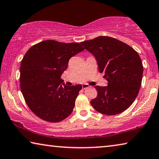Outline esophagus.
I'll list each match as a JSON object with an SVG mask.
<instances>
[{"label":"esophagus","instance_id":"34e87169","mask_svg":"<svg viewBox=\"0 0 159 159\" xmlns=\"http://www.w3.org/2000/svg\"><path fill=\"white\" fill-rule=\"evenodd\" d=\"M90 85L88 84H83L82 85V88H83V89H89V88H90Z\"/></svg>","mask_w":159,"mask_h":159}]
</instances>
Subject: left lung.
<instances>
[{
    "label": "left lung",
    "mask_w": 159,
    "mask_h": 159,
    "mask_svg": "<svg viewBox=\"0 0 159 159\" xmlns=\"http://www.w3.org/2000/svg\"><path fill=\"white\" fill-rule=\"evenodd\" d=\"M97 60L100 73H105L107 86L96 85L98 95L90 101L95 110L114 115L124 112L137 98L142 84L143 65L138 53L113 37L100 36L80 42Z\"/></svg>",
    "instance_id": "left-lung-1"
}]
</instances>
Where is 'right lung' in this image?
I'll return each instance as SVG.
<instances>
[{"mask_svg":"<svg viewBox=\"0 0 159 159\" xmlns=\"http://www.w3.org/2000/svg\"><path fill=\"white\" fill-rule=\"evenodd\" d=\"M84 50L78 42L45 40L30 47L20 65V89L27 106L40 119L59 122L74 110L82 85L67 86L61 79L72 57Z\"/></svg>","mask_w":159,"mask_h":159,"instance_id":"obj_1","label":"right lung"}]
</instances>
